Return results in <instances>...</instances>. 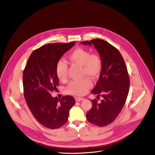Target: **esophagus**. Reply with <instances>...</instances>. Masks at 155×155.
<instances>
[{
	"label": "esophagus",
	"mask_w": 155,
	"mask_h": 155,
	"mask_svg": "<svg viewBox=\"0 0 155 155\" xmlns=\"http://www.w3.org/2000/svg\"><path fill=\"white\" fill-rule=\"evenodd\" d=\"M84 99L83 97H75V101L76 102H79V101H83Z\"/></svg>",
	"instance_id": "esophagus-1"
}]
</instances>
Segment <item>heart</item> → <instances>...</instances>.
Here are the masks:
<instances>
[{
    "label": "heart",
    "instance_id": "heart-1",
    "mask_svg": "<svg viewBox=\"0 0 155 155\" xmlns=\"http://www.w3.org/2000/svg\"><path fill=\"white\" fill-rule=\"evenodd\" d=\"M69 61L74 64L82 66L81 74L95 79L97 78L102 69V59L97 53H91L89 51L76 48L68 55ZM68 64L65 61L59 60L56 66V74L61 81L68 79ZM92 86V82L88 77L71 82L66 87L68 94L74 96H82Z\"/></svg>",
    "mask_w": 155,
    "mask_h": 155
}]
</instances>
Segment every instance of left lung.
I'll return each instance as SVG.
<instances>
[{"label": "left lung", "mask_w": 155, "mask_h": 155, "mask_svg": "<svg viewBox=\"0 0 155 155\" xmlns=\"http://www.w3.org/2000/svg\"><path fill=\"white\" fill-rule=\"evenodd\" d=\"M94 45L102 59V69L92 94H97L101 102L92 100V107L86 114L87 120L98 127L112 123L125 104L130 87V78L124 59L118 49L107 41L96 38L81 42Z\"/></svg>", "instance_id": "left-lung-1"}]
</instances>
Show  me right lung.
Wrapping results in <instances>:
<instances>
[{
  "label": "right lung",
  "mask_w": 155,
  "mask_h": 155,
  "mask_svg": "<svg viewBox=\"0 0 155 155\" xmlns=\"http://www.w3.org/2000/svg\"><path fill=\"white\" fill-rule=\"evenodd\" d=\"M74 44L49 43L40 47L30 54L23 70V94L27 104L36 120L48 128H58L64 125L75 104L73 96L59 99L51 95L59 84L56 64Z\"/></svg>",
  "instance_id": "1"
}]
</instances>
